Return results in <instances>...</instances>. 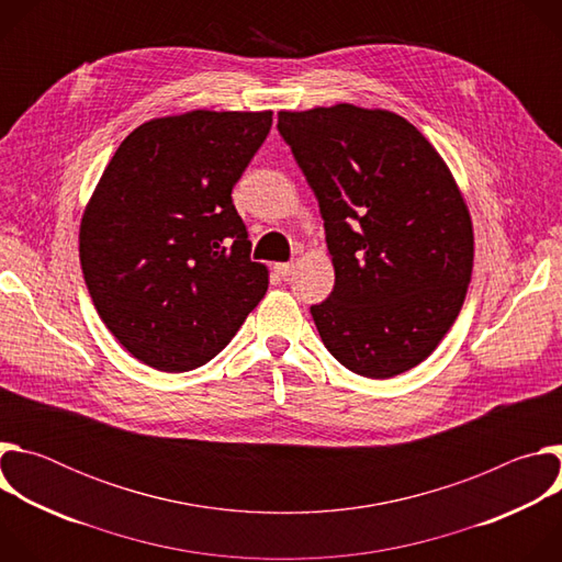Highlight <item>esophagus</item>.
I'll return each instance as SVG.
<instances>
[{
  "label": "esophagus",
  "instance_id": "esophagus-1",
  "mask_svg": "<svg viewBox=\"0 0 562 562\" xmlns=\"http://www.w3.org/2000/svg\"><path fill=\"white\" fill-rule=\"evenodd\" d=\"M276 273H278L282 280H289V276L293 273V262H278V265H276Z\"/></svg>",
  "mask_w": 562,
  "mask_h": 562
}]
</instances>
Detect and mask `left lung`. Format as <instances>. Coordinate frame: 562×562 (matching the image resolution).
Wrapping results in <instances>:
<instances>
[{
    "label": "left lung",
    "instance_id": "left-lung-1",
    "mask_svg": "<svg viewBox=\"0 0 562 562\" xmlns=\"http://www.w3.org/2000/svg\"><path fill=\"white\" fill-rule=\"evenodd\" d=\"M278 131L315 193L336 269L329 297L311 306L319 338L364 378L414 369L471 282V217L447 165L389 111H280Z\"/></svg>",
    "mask_w": 562,
    "mask_h": 562
}]
</instances>
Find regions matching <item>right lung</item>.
<instances>
[{"mask_svg":"<svg viewBox=\"0 0 562 562\" xmlns=\"http://www.w3.org/2000/svg\"><path fill=\"white\" fill-rule=\"evenodd\" d=\"M273 113L191 111L137 126L79 228L93 304L120 345L159 371L215 358L265 297L267 267L231 200Z\"/></svg>","mask_w":562,"mask_h":562,"instance_id":"obj_1","label":"right lung"}]
</instances>
